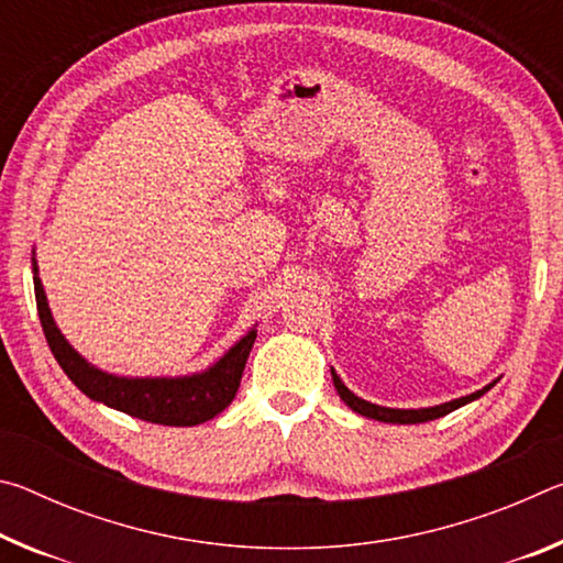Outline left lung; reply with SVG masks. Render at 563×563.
<instances>
[{"label":"left lung","mask_w":563,"mask_h":563,"mask_svg":"<svg viewBox=\"0 0 563 563\" xmlns=\"http://www.w3.org/2000/svg\"><path fill=\"white\" fill-rule=\"evenodd\" d=\"M332 383H335V389H338V395L342 397V402H345L350 409H355L357 415L369 417V419H377V422H393V424L430 422V419L450 415L452 409L462 407L466 402H472V399L482 397L484 393H487V389L494 387V383H492V385H487L484 389H476V393H472V395L460 397V399H452V402H444V405H437V407H427V409H389V407H379V405L367 402V399H360L357 395H352L350 389L342 385V379L335 375V369H332Z\"/></svg>","instance_id":"1"}]
</instances>
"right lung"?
<instances>
[{
	"mask_svg": "<svg viewBox=\"0 0 563 563\" xmlns=\"http://www.w3.org/2000/svg\"><path fill=\"white\" fill-rule=\"evenodd\" d=\"M34 295L36 310H40L44 338L49 342L52 355L59 362L66 377L81 389L84 395L97 402L121 409L144 422L168 424V427H194L206 419H213L218 412L233 402L241 387L247 355H251L255 330L247 332L243 340L225 352L211 369L201 375L188 377H117L101 373L99 367L89 365L69 342L64 340L59 328L54 325L49 302L42 288L34 263Z\"/></svg>",
	"mask_w": 563,
	"mask_h": 563,
	"instance_id": "obj_1",
	"label": "right lung"
}]
</instances>
